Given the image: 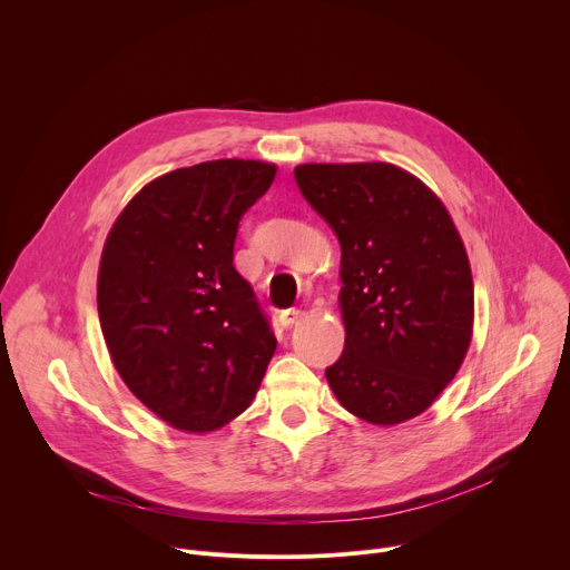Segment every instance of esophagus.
Returning a JSON list of instances; mask_svg holds the SVG:
<instances>
[{
    "label": "esophagus",
    "instance_id": "34e87169",
    "mask_svg": "<svg viewBox=\"0 0 570 570\" xmlns=\"http://www.w3.org/2000/svg\"><path fill=\"white\" fill-rule=\"evenodd\" d=\"M304 313L299 311V308H284L282 313H279V324H282V327H293V324L302 317Z\"/></svg>",
    "mask_w": 570,
    "mask_h": 570
}]
</instances>
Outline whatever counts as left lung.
Masks as SVG:
<instances>
[{"instance_id":"obj_1","label":"left lung","mask_w":570,"mask_h":570,"mask_svg":"<svg viewBox=\"0 0 570 570\" xmlns=\"http://www.w3.org/2000/svg\"><path fill=\"white\" fill-rule=\"evenodd\" d=\"M295 183L341 243L345 350L324 370L352 415L392 426L424 413L471 343L473 282L442 200L385 161L299 165Z\"/></svg>"}]
</instances>
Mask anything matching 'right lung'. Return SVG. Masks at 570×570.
<instances>
[{"label": "right lung", "instance_id": "add662e5", "mask_svg": "<svg viewBox=\"0 0 570 570\" xmlns=\"http://www.w3.org/2000/svg\"><path fill=\"white\" fill-rule=\"evenodd\" d=\"M275 165L216 159L148 183L112 225L97 304L130 392L180 431L220 429L248 409L277 341L234 268L238 220Z\"/></svg>", "mask_w": 570, "mask_h": 570}]
</instances>
